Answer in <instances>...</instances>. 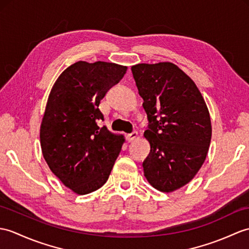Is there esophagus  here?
Segmentation results:
<instances>
[{"instance_id": "obj_1", "label": "esophagus", "mask_w": 249, "mask_h": 249, "mask_svg": "<svg viewBox=\"0 0 249 249\" xmlns=\"http://www.w3.org/2000/svg\"><path fill=\"white\" fill-rule=\"evenodd\" d=\"M138 137V132L137 131H132L131 134L127 135V140H128V142H132L134 140H136Z\"/></svg>"}]
</instances>
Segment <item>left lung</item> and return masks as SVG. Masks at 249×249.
<instances>
[{
  "label": "left lung",
  "mask_w": 249,
  "mask_h": 249,
  "mask_svg": "<svg viewBox=\"0 0 249 249\" xmlns=\"http://www.w3.org/2000/svg\"><path fill=\"white\" fill-rule=\"evenodd\" d=\"M131 71L148 119L144 176L155 189L173 192L205 162L212 136L209 110L197 86L174 63H139Z\"/></svg>",
  "instance_id": "1"
}]
</instances>
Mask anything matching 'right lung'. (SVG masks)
Masks as SVG:
<instances>
[{"mask_svg":"<svg viewBox=\"0 0 249 249\" xmlns=\"http://www.w3.org/2000/svg\"><path fill=\"white\" fill-rule=\"evenodd\" d=\"M127 67L112 62L77 61L57 78L40 126V144L50 170L74 193L103 187L124 143L106 126L98 106Z\"/></svg>","mask_w":249,"mask_h":249,"instance_id":"1","label":"right lung"}]
</instances>
